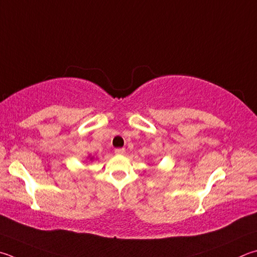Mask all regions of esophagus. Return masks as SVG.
Instances as JSON below:
<instances>
[{"instance_id": "34e87169", "label": "esophagus", "mask_w": 257, "mask_h": 257, "mask_svg": "<svg viewBox=\"0 0 257 257\" xmlns=\"http://www.w3.org/2000/svg\"><path fill=\"white\" fill-rule=\"evenodd\" d=\"M124 148H115L114 149V153L116 154V155H122V154H124Z\"/></svg>"}]
</instances>
